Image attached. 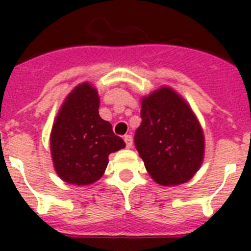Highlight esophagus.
I'll use <instances>...</instances> for the list:
<instances>
[{
	"mask_svg": "<svg viewBox=\"0 0 251 251\" xmlns=\"http://www.w3.org/2000/svg\"><path fill=\"white\" fill-rule=\"evenodd\" d=\"M133 139H131V135H125V142H131Z\"/></svg>",
	"mask_w": 251,
	"mask_h": 251,
	"instance_id": "esophagus-1",
	"label": "esophagus"
}]
</instances>
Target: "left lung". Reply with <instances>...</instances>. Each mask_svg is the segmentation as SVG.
I'll use <instances>...</instances> for the list:
<instances>
[{"mask_svg": "<svg viewBox=\"0 0 251 251\" xmlns=\"http://www.w3.org/2000/svg\"><path fill=\"white\" fill-rule=\"evenodd\" d=\"M98 90L88 82L73 88L56 116L50 133V155L57 176L84 186L101 178L112 152L125 149L112 125L99 116Z\"/></svg>", "mask_w": 251, "mask_h": 251, "instance_id": "8db88e82", "label": "left lung"}]
</instances>
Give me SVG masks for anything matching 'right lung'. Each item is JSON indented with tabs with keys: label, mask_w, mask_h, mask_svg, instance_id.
Wrapping results in <instances>:
<instances>
[{
	"label": "right lung",
	"mask_w": 251,
	"mask_h": 251,
	"mask_svg": "<svg viewBox=\"0 0 251 251\" xmlns=\"http://www.w3.org/2000/svg\"><path fill=\"white\" fill-rule=\"evenodd\" d=\"M135 147L151 178L163 186L187 182L204 157V135L186 101L167 86L142 99Z\"/></svg>",
	"instance_id": "add662e5"
}]
</instances>
